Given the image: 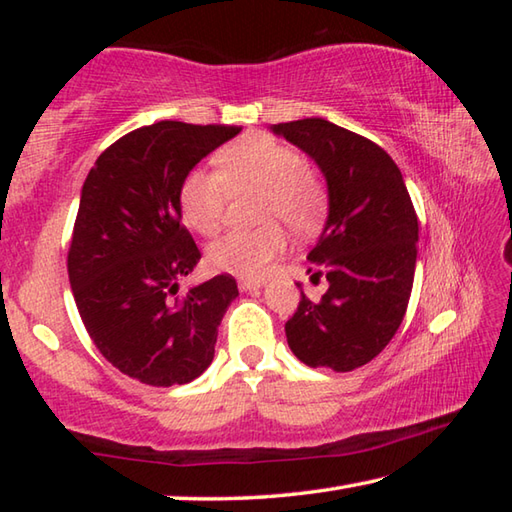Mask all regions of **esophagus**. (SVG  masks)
<instances>
[{
  "label": "esophagus",
  "instance_id": "obj_1",
  "mask_svg": "<svg viewBox=\"0 0 512 512\" xmlns=\"http://www.w3.org/2000/svg\"><path fill=\"white\" fill-rule=\"evenodd\" d=\"M264 287V280H239V289L241 291H257Z\"/></svg>",
  "mask_w": 512,
  "mask_h": 512
}]
</instances>
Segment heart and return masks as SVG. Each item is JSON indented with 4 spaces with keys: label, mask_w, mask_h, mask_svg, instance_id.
<instances>
[{
    "label": "heart",
    "mask_w": 512,
    "mask_h": 512,
    "mask_svg": "<svg viewBox=\"0 0 512 512\" xmlns=\"http://www.w3.org/2000/svg\"><path fill=\"white\" fill-rule=\"evenodd\" d=\"M219 173L194 169L178 189L183 221L198 235L219 232L230 194L262 189L259 221H284L291 230L309 232L320 223L327 194L307 169L302 153L262 133H250L219 153ZM287 246L280 223L257 230H235L216 239L207 250L214 271L239 277H259Z\"/></svg>",
    "instance_id": "obj_1"
}]
</instances>
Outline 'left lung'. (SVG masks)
Wrapping results in <instances>:
<instances>
[{
	"label": "left lung",
	"mask_w": 512,
	"mask_h": 512,
	"mask_svg": "<svg viewBox=\"0 0 512 512\" xmlns=\"http://www.w3.org/2000/svg\"><path fill=\"white\" fill-rule=\"evenodd\" d=\"M318 164L329 212L307 259L329 289L300 305L284 332L291 352L311 368L350 372L393 339L409 307L418 216L402 171L381 146L332 121L311 117L271 126Z\"/></svg>",
	"instance_id": "left-lung-1"
}]
</instances>
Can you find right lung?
<instances>
[{"instance_id": "right-lung-1", "label": "right lung", "mask_w": 512, "mask_h": 512, "mask_svg": "<svg viewBox=\"0 0 512 512\" xmlns=\"http://www.w3.org/2000/svg\"><path fill=\"white\" fill-rule=\"evenodd\" d=\"M239 126L158 121L103 151L81 189L67 273L97 350L149 386L189 384L214 359L216 334L239 296L232 275L187 293L178 280L201 250L183 225V178Z\"/></svg>"}]
</instances>
